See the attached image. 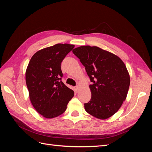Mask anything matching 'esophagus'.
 Here are the masks:
<instances>
[{
	"instance_id": "obj_1",
	"label": "esophagus",
	"mask_w": 152,
	"mask_h": 152,
	"mask_svg": "<svg viewBox=\"0 0 152 152\" xmlns=\"http://www.w3.org/2000/svg\"><path fill=\"white\" fill-rule=\"evenodd\" d=\"M74 89H75V91L76 93H77V92L79 91V86H76V87H75Z\"/></svg>"
}]
</instances>
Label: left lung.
I'll list each match as a JSON object with an SVG mask.
<instances>
[{"instance_id":"1","label":"left lung","mask_w":152,"mask_h":152,"mask_svg":"<svg viewBox=\"0 0 152 152\" xmlns=\"http://www.w3.org/2000/svg\"><path fill=\"white\" fill-rule=\"evenodd\" d=\"M86 67L92 84L91 99L86 111L104 120L112 117L126 99L130 76L125 64L117 55L98 47L82 45L72 50Z\"/></svg>"}]
</instances>
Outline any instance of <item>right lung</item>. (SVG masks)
<instances>
[{
  "label": "right lung",
  "mask_w": 152,
  "mask_h": 152,
  "mask_svg": "<svg viewBox=\"0 0 152 152\" xmlns=\"http://www.w3.org/2000/svg\"><path fill=\"white\" fill-rule=\"evenodd\" d=\"M75 45L57 44L40 49L31 57L26 68L25 79L34 108L47 118L65 112L74 92L61 80V63Z\"/></svg>",
  "instance_id": "add662e5"
}]
</instances>
